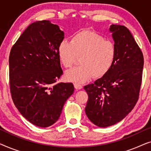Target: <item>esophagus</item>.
Listing matches in <instances>:
<instances>
[{
    "instance_id": "esophagus-1",
    "label": "esophagus",
    "mask_w": 151,
    "mask_h": 151,
    "mask_svg": "<svg viewBox=\"0 0 151 151\" xmlns=\"http://www.w3.org/2000/svg\"><path fill=\"white\" fill-rule=\"evenodd\" d=\"M74 86H75V88L76 89H81L82 88V85L81 84H78V83H74Z\"/></svg>"
}]
</instances>
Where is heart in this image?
I'll return each instance as SVG.
<instances>
[{
    "label": "heart",
    "mask_w": 151,
    "mask_h": 151,
    "mask_svg": "<svg viewBox=\"0 0 151 151\" xmlns=\"http://www.w3.org/2000/svg\"><path fill=\"white\" fill-rule=\"evenodd\" d=\"M78 56L81 65L68 70L65 76L69 81L81 83L108 73L116 59V46L96 32L82 31L72 36L71 42L63 40L58 47L59 60L65 68L71 67Z\"/></svg>",
    "instance_id": "obj_1"
}]
</instances>
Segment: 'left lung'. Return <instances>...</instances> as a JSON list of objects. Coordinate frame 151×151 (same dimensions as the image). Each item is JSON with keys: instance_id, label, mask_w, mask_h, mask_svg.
I'll use <instances>...</instances> for the list:
<instances>
[{"instance_id": "1", "label": "left lung", "mask_w": 151, "mask_h": 151, "mask_svg": "<svg viewBox=\"0 0 151 151\" xmlns=\"http://www.w3.org/2000/svg\"><path fill=\"white\" fill-rule=\"evenodd\" d=\"M109 31L117 49L114 65L104 77L84 86L88 96L86 115L99 127L119 122L134 108L144 67L143 53L130 31L119 24H111Z\"/></svg>"}]
</instances>
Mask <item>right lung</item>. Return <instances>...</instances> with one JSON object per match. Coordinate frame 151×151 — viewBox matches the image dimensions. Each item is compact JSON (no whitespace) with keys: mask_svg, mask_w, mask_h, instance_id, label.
<instances>
[{"mask_svg":"<svg viewBox=\"0 0 151 151\" xmlns=\"http://www.w3.org/2000/svg\"><path fill=\"white\" fill-rule=\"evenodd\" d=\"M64 32L49 20L28 26L13 45L9 58L12 98L24 118L48 127L59 119L74 91L73 84L57 83L63 74L58 47Z\"/></svg>","mask_w":151,"mask_h":151,"instance_id":"obj_1","label":"right lung"}]
</instances>
